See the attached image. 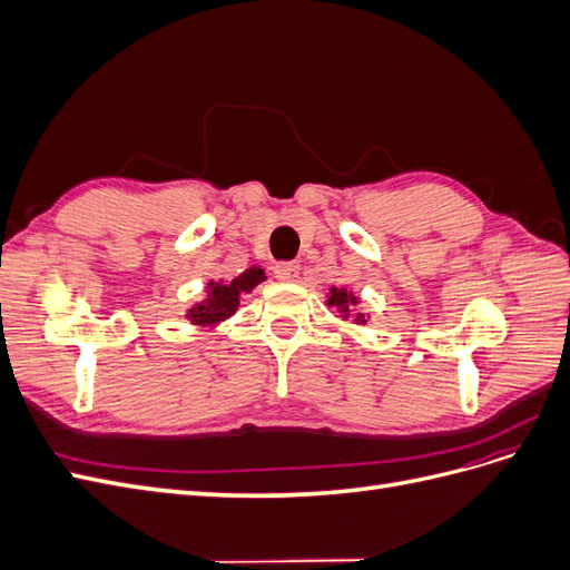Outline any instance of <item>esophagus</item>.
Instances as JSON below:
<instances>
[{"mask_svg": "<svg viewBox=\"0 0 570 570\" xmlns=\"http://www.w3.org/2000/svg\"><path fill=\"white\" fill-rule=\"evenodd\" d=\"M275 278L283 281V283H295L299 278V264L297 262H285L275 266Z\"/></svg>", "mask_w": 570, "mask_h": 570, "instance_id": "obj_1", "label": "esophagus"}]
</instances>
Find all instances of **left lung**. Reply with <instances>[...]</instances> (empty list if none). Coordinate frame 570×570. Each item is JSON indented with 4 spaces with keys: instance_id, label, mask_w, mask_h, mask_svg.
<instances>
[{
    "instance_id": "left-lung-1",
    "label": "left lung",
    "mask_w": 570,
    "mask_h": 570,
    "mask_svg": "<svg viewBox=\"0 0 570 570\" xmlns=\"http://www.w3.org/2000/svg\"><path fill=\"white\" fill-rule=\"evenodd\" d=\"M356 304H358V299L352 295L350 289H344V287H333L331 295H327V306H335L337 312L342 314V318H350V308L356 306ZM354 323H366L364 314H356Z\"/></svg>"
}]
</instances>
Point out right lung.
Segmentation results:
<instances>
[{
    "label": "right lung",
    "instance_id": "add662e5",
    "mask_svg": "<svg viewBox=\"0 0 570 570\" xmlns=\"http://www.w3.org/2000/svg\"><path fill=\"white\" fill-rule=\"evenodd\" d=\"M264 281H266V273L258 266L247 268L233 281H218V283L212 281L206 285V299L195 304L193 308H187L189 323L202 325V327H214L220 321L230 318L237 312L239 297L249 295V292Z\"/></svg>",
    "mask_w": 570,
    "mask_h": 570
}]
</instances>
